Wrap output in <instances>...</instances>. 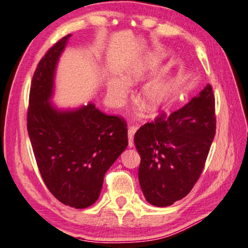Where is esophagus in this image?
Here are the masks:
<instances>
[{
  "mask_svg": "<svg viewBox=\"0 0 248 248\" xmlns=\"http://www.w3.org/2000/svg\"><path fill=\"white\" fill-rule=\"evenodd\" d=\"M137 130V128H129L128 130V145L129 148H132L133 147V135H135V132Z\"/></svg>",
  "mask_w": 248,
  "mask_h": 248,
  "instance_id": "esophagus-1",
  "label": "esophagus"
}]
</instances>
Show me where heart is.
<instances>
[{
  "instance_id": "obj_1",
  "label": "heart",
  "mask_w": 248,
  "mask_h": 248,
  "mask_svg": "<svg viewBox=\"0 0 248 248\" xmlns=\"http://www.w3.org/2000/svg\"><path fill=\"white\" fill-rule=\"evenodd\" d=\"M160 60L161 56L159 53L150 52L129 66L124 79L119 77L110 78L107 85V92L112 104L116 106L123 104L129 92L127 85H136L144 80L149 74L158 67ZM169 92H170V86L168 79L164 75H158L144 86L141 92V99L149 109L156 110L166 103Z\"/></svg>"
}]
</instances>
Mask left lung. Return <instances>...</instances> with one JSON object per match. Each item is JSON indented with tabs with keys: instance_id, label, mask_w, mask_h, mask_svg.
Segmentation results:
<instances>
[{
	"instance_id": "obj_1",
	"label": "left lung",
	"mask_w": 248,
	"mask_h": 248,
	"mask_svg": "<svg viewBox=\"0 0 248 248\" xmlns=\"http://www.w3.org/2000/svg\"><path fill=\"white\" fill-rule=\"evenodd\" d=\"M216 130L211 85L170 116L161 115L135 135L141 162L139 182L147 201L172 205L186 196L201 175Z\"/></svg>"
}]
</instances>
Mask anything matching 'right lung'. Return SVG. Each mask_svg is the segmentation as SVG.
Listing matches in <instances>:
<instances>
[{
	"mask_svg": "<svg viewBox=\"0 0 248 248\" xmlns=\"http://www.w3.org/2000/svg\"><path fill=\"white\" fill-rule=\"evenodd\" d=\"M68 34L38 62L30 92L27 131L43 181L65 205L85 209L95 203L104 176L128 145L124 119L88 104L57 109L50 103L54 78Z\"/></svg>",
	"mask_w": 248,
	"mask_h": 248,
	"instance_id": "right-lung-1",
	"label": "right lung"
}]
</instances>
